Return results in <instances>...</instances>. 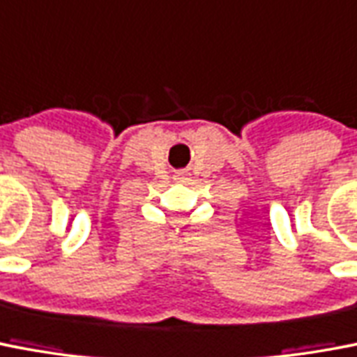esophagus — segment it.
Returning a JSON list of instances; mask_svg holds the SVG:
<instances>
[{"mask_svg": "<svg viewBox=\"0 0 357 357\" xmlns=\"http://www.w3.org/2000/svg\"><path fill=\"white\" fill-rule=\"evenodd\" d=\"M183 176H185L183 172H178V174H176V179H183Z\"/></svg>", "mask_w": 357, "mask_h": 357, "instance_id": "1", "label": "esophagus"}]
</instances>
